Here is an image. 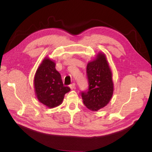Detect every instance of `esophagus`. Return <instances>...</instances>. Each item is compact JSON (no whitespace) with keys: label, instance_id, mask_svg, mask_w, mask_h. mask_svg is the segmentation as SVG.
Segmentation results:
<instances>
[{"label":"esophagus","instance_id":"obj_1","mask_svg":"<svg viewBox=\"0 0 152 152\" xmlns=\"http://www.w3.org/2000/svg\"><path fill=\"white\" fill-rule=\"evenodd\" d=\"M70 89H72V90L75 89H76V84H75V83H72V84H71V85L70 86Z\"/></svg>","mask_w":152,"mask_h":152}]
</instances>
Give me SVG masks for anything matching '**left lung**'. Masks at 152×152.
<instances>
[{
    "label": "left lung",
    "mask_w": 152,
    "mask_h": 152,
    "mask_svg": "<svg viewBox=\"0 0 152 152\" xmlns=\"http://www.w3.org/2000/svg\"><path fill=\"white\" fill-rule=\"evenodd\" d=\"M87 75L89 89L82 92L83 102L90 110L96 112L108 104L114 92L112 72L104 53L99 52L88 63Z\"/></svg>",
    "instance_id": "obj_1"
}]
</instances>
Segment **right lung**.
Segmentation results:
<instances>
[{
  "instance_id": "1",
  "label": "right lung",
  "mask_w": 152,
  "mask_h": 152,
  "mask_svg": "<svg viewBox=\"0 0 152 152\" xmlns=\"http://www.w3.org/2000/svg\"><path fill=\"white\" fill-rule=\"evenodd\" d=\"M34 92L40 102L53 108L62 103L64 95L70 91L63 86L60 73L56 69V63L45 57L38 66L34 78Z\"/></svg>"
}]
</instances>
